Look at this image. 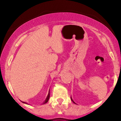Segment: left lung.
Masks as SVG:
<instances>
[{
  "mask_svg": "<svg viewBox=\"0 0 121 121\" xmlns=\"http://www.w3.org/2000/svg\"><path fill=\"white\" fill-rule=\"evenodd\" d=\"M71 100H72V101H73V102L74 104H75V102H74V101H73V99H72V97H71Z\"/></svg>",
  "mask_w": 121,
  "mask_h": 121,
  "instance_id": "left-lung-1",
  "label": "left lung"
}]
</instances>
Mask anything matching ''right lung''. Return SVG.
Masks as SVG:
<instances>
[{"mask_svg": "<svg viewBox=\"0 0 121 121\" xmlns=\"http://www.w3.org/2000/svg\"><path fill=\"white\" fill-rule=\"evenodd\" d=\"M49 96H50V94H49V92H48V95H47V97H46V100H45V101H44L43 102V104H46V103H47V102L48 101V100H49ZM23 103H24V104H27L28 105V104L27 103H26V102H22Z\"/></svg>", "mask_w": 121, "mask_h": 121, "instance_id": "right-lung-1", "label": "right lung"}]
</instances>
